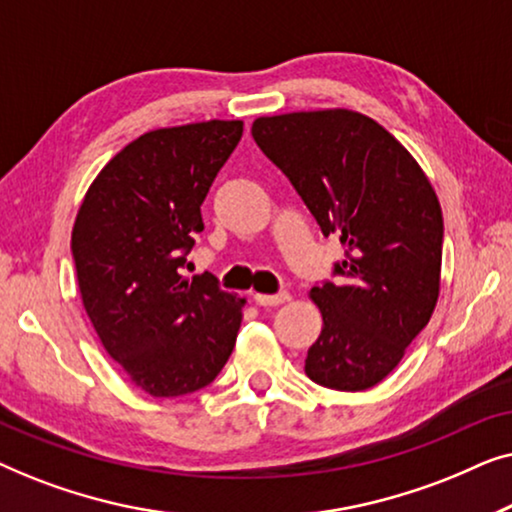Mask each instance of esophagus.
<instances>
[{
	"label": "esophagus",
	"instance_id": "obj_1",
	"mask_svg": "<svg viewBox=\"0 0 512 512\" xmlns=\"http://www.w3.org/2000/svg\"><path fill=\"white\" fill-rule=\"evenodd\" d=\"M254 300L263 307H275V305L286 303V300H289V293L279 291V293H272V296L270 293H254Z\"/></svg>",
	"mask_w": 512,
	"mask_h": 512
}]
</instances>
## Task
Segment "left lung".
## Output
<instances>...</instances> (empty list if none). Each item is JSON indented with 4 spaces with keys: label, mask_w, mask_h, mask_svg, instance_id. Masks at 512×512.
Segmentation results:
<instances>
[{
    "label": "left lung",
    "mask_w": 512,
    "mask_h": 512,
    "mask_svg": "<svg viewBox=\"0 0 512 512\" xmlns=\"http://www.w3.org/2000/svg\"><path fill=\"white\" fill-rule=\"evenodd\" d=\"M258 149L338 235V284L312 286L324 328L305 373L321 387L363 391L382 382L429 324L440 291L443 212L422 167L373 118L349 109L263 116Z\"/></svg>",
    "instance_id": "8db88e82"
}]
</instances>
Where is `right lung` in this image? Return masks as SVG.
Instances as JSON below:
<instances>
[{
	"instance_id": "right-lung-1",
	"label": "right lung",
	"mask_w": 512,
	"mask_h": 512,
	"mask_svg": "<svg viewBox=\"0 0 512 512\" xmlns=\"http://www.w3.org/2000/svg\"><path fill=\"white\" fill-rule=\"evenodd\" d=\"M240 137L242 121L146 132L104 165L76 214L83 307L111 359L156 398L207 387L235 347L244 298L181 268L205 230L200 205Z\"/></svg>"
}]
</instances>
